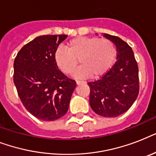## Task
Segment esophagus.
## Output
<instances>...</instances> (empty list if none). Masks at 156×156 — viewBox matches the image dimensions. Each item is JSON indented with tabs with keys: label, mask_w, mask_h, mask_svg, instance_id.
<instances>
[{
	"label": "esophagus",
	"mask_w": 156,
	"mask_h": 156,
	"mask_svg": "<svg viewBox=\"0 0 156 156\" xmlns=\"http://www.w3.org/2000/svg\"><path fill=\"white\" fill-rule=\"evenodd\" d=\"M84 82H83V81H79V80H77L76 81V83L78 84V85H79V84H82V83H83Z\"/></svg>",
	"instance_id": "1"
}]
</instances>
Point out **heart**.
I'll return each mask as SVG.
<instances>
[{
	"label": "heart",
	"instance_id": "heart-1",
	"mask_svg": "<svg viewBox=\"0 0 156 156\" xmlns=\"http://www.w3.org/2000/svg\"><path fill=\"white\" fill-rule=\"evenodd\" d=\"M58 48L54 52V61L62 73L71 74L78 66L76 76L100 78L110 69L116 56V47L105 38L78 36Z\"/></svg>",
	"mask_w": 156,
	"mask_h": 156
}]
</instances>
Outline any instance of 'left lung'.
<instances>
[{"label":"left lung","instance_id":"8db88e82","mask_svg":"<svg viewBox=\"0 0 156 156\" xmlns=\"http://www.w3.org/2000/svg\"><path fill=\"white\" fill-rule=\"evenodd\" d=\"M116 46V61L100 79L87 83L90 105L100 116L116 117L129 109L139 92L138 67L131 47L121 38L104 34Z\"/></svg>","mask_w":156,"mask_h":156}]
</instances>
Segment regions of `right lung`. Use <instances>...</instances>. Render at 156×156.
<instances>
[{"instance_id": "1", "label": "right lung", "mask_w": 156, "mask_h": 156, "mask_svg": "<svg viewBox=\"0 0 156 156\" xmlns=\"http://www.w3.org/2000/svg\"><path fill=\"white\" fill-rule=\"evenodd\" d=\"M66 35H41L24 45L13 62V83L30 113L52 121L67 112L76 82L56 66L54 52Z\"/></svg>"}]
</instances>
